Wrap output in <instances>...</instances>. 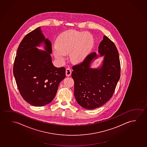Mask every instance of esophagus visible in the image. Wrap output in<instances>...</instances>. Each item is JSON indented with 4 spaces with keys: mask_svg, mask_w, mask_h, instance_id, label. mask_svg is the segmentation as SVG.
Returning a JSON list of instances; mask_svg holds the SVG:
<instances>
[{
    "mask_svg": "<svg viewBox=\"0 0 147 147\" xmlns=\"http://www.w3.org/2000/svg\"><path fill=\"white\" fill-rule=\"evenodd\" d=\"M71 73H72V71H71V70L70 69H69V68L66 69V75L67 76L69 77L71 76Z\"/></svg>",
    "mask_w": 147,
    "mask_h": 147,
    "instance_id": "1",
    "label": "esophagus"
}]
</instances>
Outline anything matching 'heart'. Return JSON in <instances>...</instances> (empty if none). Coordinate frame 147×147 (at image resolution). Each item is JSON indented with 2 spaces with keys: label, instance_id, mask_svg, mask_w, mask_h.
<instances>
[{
  "label": "heart",
  "instance_id": "obj_1",
  "mask_svg": "<svg viewBox=\"0 0 147 147\" xmlns=\"http://www.w3.org/2000/svg\"><path fill=\"white\" fill-rule=\"evenodd\" d=\"M92 34L87 32L69 30L61 34L53 47L55 58L61 63L64 62L66 53L70 51L71 60L75 63L82 62L88 55L94 46Z\"/></svg>",
  "mask_w": 147,
  "mask_h": 147
}]
</instances>
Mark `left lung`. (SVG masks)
<instances>
[{"mask_svg":"<svg viewBox=\"0 0 147 147\" xmlns=\"http://www.w3.org/2000/svg\"><path fill=\"white\" fill-rule=\"evenodd\" d=\"M98 55L92 53L80 64L73 67L74 96L82 107L93 110L107 102L113 96L120 77L119 53L113 41L106 35L98 46ZM99 56H104L100 67L90 68V64Z\"/></svg>","mask_w":147,"mask_h":147,"instance_id":"1","label":"left lung"}]
</instances>
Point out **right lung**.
<instances>
[{
    "label": "right lung",
    "mask_w": 147,
    "mask_h": 147,
    "mask_svg": "<svg viewBox=\"0 0 147 147\" xmlns=\"http://www.w3.org/2000/svg\"><path fill=\"white\" fill-rule=\"evenodd\" d=\"M43 43L45 51L36 47ZM51 42L40 27L27 34L18 47L13 73L20 93L34 106H43L53 100L60 82L66 77L64 67L52 63Z\"/></svg>",
    "instance_id": "right-lung-1"
}]
</instances>
